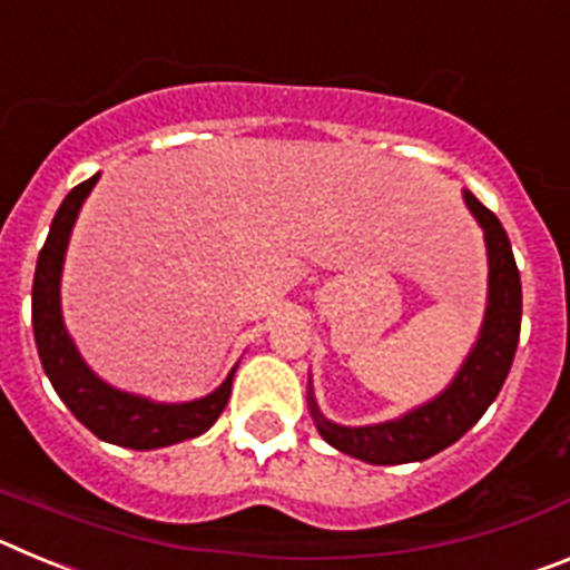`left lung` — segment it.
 <instances>
[{
	"label": "left lung",
	"mask_w": 570,
	"mask_h": 570,
	"mask_svg": "<svg viewBox=\"0 0 570 570\" xmlns=\"http://www.w3.org/2000/svg\"><path fill=\"white\" fill-rule=\"evenodd\" d=\"M465 203L485 230L488 268H491L488 271V311L480 342L445 394L416 407L402 420L365 428L336 425L320 414V407L311 396V414H314L322 440L340 448L342 454H351L371 465H402V462L428 460V456L440 454L442 448L454 445L468 428L476 425V420L500 394L502 382L511 371L513 354H517V342H520V268L513 262L511 242H508L500 219L471 190H465Z\"/></svg>",
	"instance_id": "1"
}]
</instances>
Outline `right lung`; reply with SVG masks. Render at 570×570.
<instances>
[{
	"instance_id": "1",
	"label": "right lung",
	"mask_w": 570,
	"mask_h": 570,
	"mask_svg": "<svg viewBox=\"0 0 570 570\" xmlns=\"http://www.w3.org/2000/svg\"><path fill=\"white\" fill-rule=\"evenodd\" d=\"M97 179L99 174L90 176L65 196V203L59 205L57 216L50 223L48 239L39 250L37 274H33V302H30L39 360H42L50 385L57 387V394L70 407V414L77 416L88 431H94L99 440L134 448V451H150V448L194 440V436L205 434L228 405L236 367L205 400L183 402V405H156L142 396L114 391L97 374H90V367L77 354V347L62 325L59 276H62L65 248H68L70 228L77 223L85 196L97 185Z\"/></svg>"
}]
</instances>
